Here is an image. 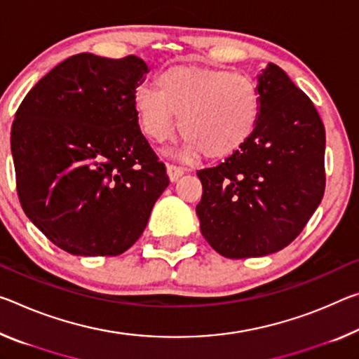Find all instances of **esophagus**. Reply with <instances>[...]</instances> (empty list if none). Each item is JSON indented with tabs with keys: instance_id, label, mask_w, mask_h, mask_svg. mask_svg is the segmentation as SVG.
<instances>
[{
	"instance_id": "obj_1",
	"label": "esophagus",
	"mask_w": 359,
	"mask_h": 359,
	"mask_svg": "<svg viewBox=\"0 0 359 359\" xmlns=\"http://www.w3.org/2000/svg\"><path fill=\"white\" fill-rule=\"evenodd\" d=\"M184 168H179V166H174V164H168V175L170 182H175L179 180V177H182L184 175Z\"/></svg>"
}]
</instances>
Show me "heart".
<instances>
[{"instance_id":"1","label":"heart","mask_w":359,"mask_h":359,"mask_svg":"<svg viewBox=\"0 0 359 359\" xmlns=\"http://www.w3.org/2000/svg\"><path fill=\"white\" fill-rule=\"evenodd\" d=\"M158 90L135 89L134 108L147 137L164 142L175 129L184 135V155L224 159L251 139L260 99L251 78L226 70L172 65L156 76Z\"/></svg>"}]
</instances>
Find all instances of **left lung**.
I'll return each instance as SVG.
<instances>
[{
	"label": "left lung",
	"instance_id": "1",
	"mask_svg": "<svg viewBox=\"0 0 359 359\" xmlns=\"http://www.w3.org/2000/svg\"><path fill=\"white\" fill-rule=\"evenodd\" d=\"M254 134L215 168L198 170L203 236L229 259L281 251L304 230L326 187V133L315 105L284 70L259 75Z\"/></svg>",
	"mask_w": 359,
	"mask_h": 359
}]
</instances>
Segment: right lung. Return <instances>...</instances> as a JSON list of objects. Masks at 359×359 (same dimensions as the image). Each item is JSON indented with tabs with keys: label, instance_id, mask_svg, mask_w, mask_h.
<instances>
[{
	"label": "right lung",
	"instance_id": "obj_1",
	"mask_svg": "<svg viewBox=\"0 0 359 359\" xmlns=\"http://www.w3.org/2000/svg\"><path fill=\"white\" fill-rule=\"evenodd\" d=\"M145 73L135 55H72L15 113L11 151L22 209L65 252L128 251L169 185L134 108Z\"/></svg>",
	"mask_w": 359,
	"mask_h": 359
}]
</instances>
